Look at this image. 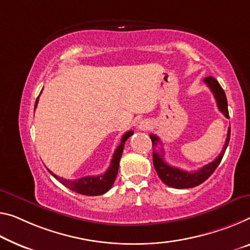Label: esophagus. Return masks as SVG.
<instances>
[{
	"label": "esophagus",
	"mask_w": 250,
	"mask_h": 250,
	"mask_svg": "<svg viewBox=\"0 0 250 250\" xmlns=\"http://www.w3.org/2000/svg\"><path fill=\"white\" fill-rule=\"evenodd\" d=\"M149 128V122L147 121H143L140 123V125H138V129L141 130H146Z\"/></svg>",
	"instance_id": "esophagus-1"
}]
</instances>
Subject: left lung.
<instances>
[{"instance_id": "left-lung-1", "label": "left lung", "mask_w": 250, "mask_h": 250, "mask_svg": "<svg viewBox=\"0 0 250 250\" xmlns=\"http://www.w3.org/2000/svg\"><path fill=\"white\" fill-rule=\"evenodd\" d=\"M203 82L206 83V85L208 86L211 89V91L213 93L219 110H220L226 117L229 118L227 97H226L225 90L221 88L220 83H219L217 80L211 76L203 79ZM149 137H151L152 140L153 146H156L159 143L162 145V143L160 142V138L156 135H154V134H151ZM229 140H230V128H228L227 140H226L225 146L222 148L220 154L218 155L217 159L194 172H188V171L181 170V168L173 167H171V165H168L163 159V155H164L163 148L161 149L160 152L153 151V164H154L156 173L160 176V179L167 184V186L171 188H175V189H189V188L197 187L199 184L205 182L206 180L213 173L214 170L218 167V165L220 164L222 156L225 154L226 148H227L229 144Z\"/></svg>"}]
</instances>
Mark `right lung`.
Returning <instances> with one entry per match:
<instances>
[{
  "label": "right lung",
  "mask_w": 250,
  "mask_h": 250,
  "mask_svg": "<svg viewBox=\"0 0 250 250\" xmlns=\"http://www.w3.org/2000/svg\"><path fill=\"white\" fill-rule=\"evenodd\" d=\"M38 101H39V97L37 98L36 105H34V109L38 105ZM133 130H128L126 132L122 137L121 144L118 145L116 151H115L112 162H110V167H108L105 173L102 175L97 176H83V178H80L78 180H67L63 178H60V176L53 174L51 171H48L51 173L55 178L58 180L60 183H62L64 187H67L68 189L77 192V193L83 194V195H101L106 193L115 182V179L117 176L118 167H120V161L123 154V149H124L125 142L127 141V138L133 135Z\"/></svg>",
  "instance_id": "obj_1"
}]
</instances>
